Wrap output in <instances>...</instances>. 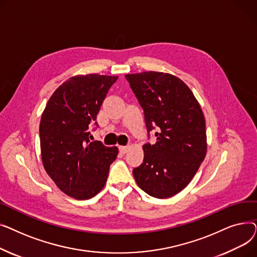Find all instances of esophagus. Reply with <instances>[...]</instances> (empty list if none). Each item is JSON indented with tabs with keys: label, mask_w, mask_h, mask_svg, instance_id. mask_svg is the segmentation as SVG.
<instances>
[{
	"label": "esophagus",
	"mask_w": 257,
	"mask_h": 257,
	"mask_svg": "<svg viewBox=\"0 0 257 257\" xmlns=\"http://www.w3.org/2000/svg\"><path fill=\"white\" fill-rule=\"evenodd\" d=\"M118 150H119V152H120L121 154H125V153L128 152L129 147H128V146H119V147H118Z\"/></svg>",
	"instance_id": "34e87169"
}]
</instances>
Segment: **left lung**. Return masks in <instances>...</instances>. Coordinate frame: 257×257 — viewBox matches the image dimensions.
Returning a JSON list of instances; mask_svg holds the SVG:
<instances>
[{"label": "left lung", "instance_id": "left-lung-1", "mask_svg": "<svg viewBox=\"0 0 257 257\" xmlns=\"http://www.w3.org/2000/svg\"><path fill=\"white\" fill-rule=\"evenodd\" d=\"M143 107L148 132L157 127L156 143L145 144L143 164L133 169L142 190L165 199L192 181L207 150L205 118L193 91L174 75L143 72L125 75Z\"/></svg>", "mask_w": 257, "mask_h": 257}]
</instances>
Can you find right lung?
I'll list each match as a JSON object with an SVG mask.
<instances>
[{
  "instance_id": "obj_1",
  "label": "right lung",
  "mask_w": 257,
  "mask_h": 257,
  "mask_svg": "<svg viewBox=\"0 0 257 257\" xmlns=\"http://www.w3.org/2000/svg\"><path fill=\"white\" fill-rule=\"evenodd\" d=\"M117 78L98 74L71 77L53 92L42 114L44 168L59 190L74 199L87 200L99 194L117 156L116 147L88 139L89 124L96 120Z\"/></svg>"
}]
</instances>
